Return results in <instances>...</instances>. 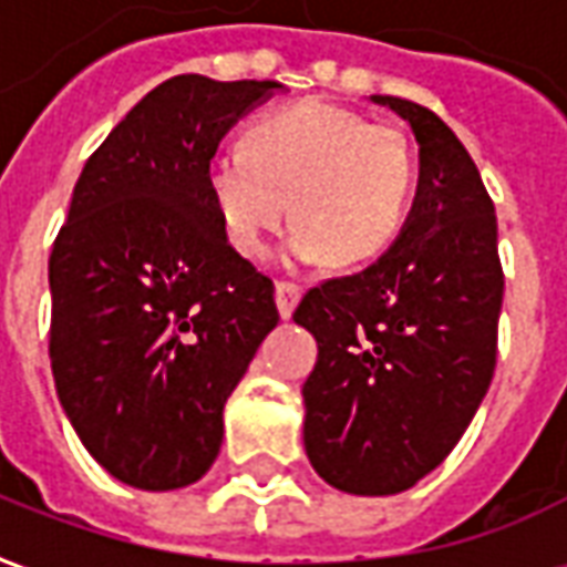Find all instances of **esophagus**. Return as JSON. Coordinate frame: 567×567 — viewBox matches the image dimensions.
<instances>
[{
	"instance_id": "obj_1",
	"label": "esophagus",
	"mask_w": 567,
	"mask_h": 567,
	"mask_svg": "<svg viewBox=\"0 0 567 567\" xmlns=\"http://www.w3.org/2000/svg\"><path fill=\"white\" fill-rule=\"evenodd\" d=\"M300 295H303V288L297 282H276V307H279V316L282 319H288L291 312H295L297 300H300Z\"/></svg>"
}]
</instances>
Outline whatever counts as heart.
<instances>
[{
  "instance_id": "heart-1",
  "label": "heart",
  "mask_w": 567,
  "mask_h": 567,
  "mask_svg": "<svg viewBox=\"0 0 567 567\" xmlns=\"http://www.w3.org/2000/svg\"><path fill=\"white\" fill-rule=\"evenodd\" d=\"M212 206L227 243L260 258L291 212L288 251L340 267L382 255L404 230L416 157L398 127L324 103H297L248 127L243 151L209 163Z\"/></svg>"
}]
</instances>
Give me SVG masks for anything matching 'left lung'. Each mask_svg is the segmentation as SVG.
Returning a JSON list of instances; mask_svg holds the SVG:
<instances>
[{
    "label": "left lung",
    "instance_id": "left-lung-1",
    "mask_svg": "<svg viewBox=\"0 0 567 567\" xmlns=\"http://www.w3.org/2000/svg\"><path fill=\"white\" fill-rule=\"evenodd\" d=\"M410 121L419 190L368 270L309 288L295 321L319 343L303 382V446L349 495H398L471 425L498 358V218L476 163L431 109L370 96Z\"/></svg>",
    "mask_w": 567,
    "mask_h": 567
}]
</instances>
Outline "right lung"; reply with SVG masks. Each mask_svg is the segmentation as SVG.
Listing matches in <instances>:
<instances>
[{"instance_id": "1", "label": "right lung", "mask_w": 567, "mask_h": 567, "mask_svg": "<svg viewBox=\"0 0 567 567\" xmlns=\"http://www.w3.org/2000/svg\"><path fill=\"white\" fill-rule=\"evenodd\" d=\"M279 87L163 81L72 190L48 260L51 370L81 443L133 488L209 471L224 404L279 324L272 279L227 243L206 182L224 133Z\"/></svg>"}]
</instances>
